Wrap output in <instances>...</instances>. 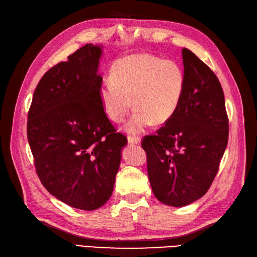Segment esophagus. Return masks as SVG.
<instances>
[{
  "mask_svg": "<svg viewBox=\"0 0 257 257\" xmlns=\"http://www.w3.org/2000/svg\"><path fill=\"white\" fill-rule=\"evenodd\" d=\"M127 141H128L130 145H138V144H141V138L136 137V136H128Z\"/></svg>",
  "mask_w": 257,
  "mask_h": 257,
  "instance_id": "34e87169",
  "label": "esophagus"
}]
</instances>
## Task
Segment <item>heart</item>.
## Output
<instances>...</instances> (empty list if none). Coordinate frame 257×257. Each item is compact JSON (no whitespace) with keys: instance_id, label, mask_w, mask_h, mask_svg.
<instances>
[{"instance_id":"obj_1","label":"heart","mask_w":257,"mask_h":257,"mask_svg":"<svg viewBox=\"0 0 257 257\" xmlns=\"http://www.w3.org/2000/svg\"><path fill=\"white\" fill-rule=\"evenodd\" d=\"M185 87L182 67L173 60L149 53H136L116 60L111 78L98 87V99L108 119L121 123L132 108L135 112L126 125L139 133L153 122L166 123L176 110Z\"/></svg>"}]
</instances>
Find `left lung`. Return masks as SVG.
Returning <instances> with one entry per match:
<instances>
[{"label": "left lung", "mask_w": 257, "mask_h": 257, "mask_svg": "<svg viewBox=\"0 0 257 257\" xmlns=\"http://www.w3.org/2000/svg\"><path fill=\"white\" fill-rule=\"evenodd\" d=\"M185 87L178 109L157 135L144 137L151 189L162 204L183 207L203 197L228 143V116L215 74L182 49Z\"/></svg>", "instance_id": "left-lung-1"}]
</instances>
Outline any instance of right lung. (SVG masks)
Instances as JSON below:
<instances>
[{
    "instance_id": "obj_1",
    "label": "right lung",
    "mask_w": 257,
    "mask_h": 257,
    "mask_svg": "<svg viewBox=\"0 0 257 257\" xmlns=\"http://www.w3.org/2000/svg\"><path fill=\"white\" fill-rule=\"evenodd\" d=\"M100 45L87 44L51 67L38 82L27 133L38 178L73 208L95 210L110 198L127 138L98 99Z\"/></svg>"
}]
</instances>
